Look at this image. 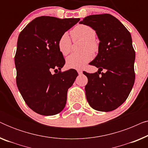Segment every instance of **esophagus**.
<instances>
[{"label":"esophagus","mask_w":148,"mask_h":148,"mask_svg":"<svg viewBox=\"0 0 148 148\" xmlns=\"http://www.w3.org/2000/svg\"><path fill=\"white\" fill-rule=\"evenodd\" d=\"M77 72H78L79 75H82V74L83 73L82 71V70H80V69H78V70H77Z\"/></svg>","instance_id":"esophagus-1"}]
</instances>
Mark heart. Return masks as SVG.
I'll return each mask as SVG.
<instances>
[{
	"label": "heart",
	"instance_id": "obj_1",
	"mask_svg": "<svg viewBox=\"0 0 148 148\" xmlns=\"http://www.w3.org/2000/svg\"><path fill=\"white\" fill-rule=\"evenodd\" d=\"M73 40H84L82 50H86L83 52L73 53L69 56L66 60V65L71 69H79L84 67L88 62L93 58V52L98 50V44L95 42L96 32L90 26L86 25H78L75 27L71 32ZM58 48L62 55H67L71 50V40L68 34L64 33L60 36L58 42Z\"/></svg>",
	"mask_w": 148,
	"mask_h": 148
}]
</instances>
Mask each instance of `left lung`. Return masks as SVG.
Returning a JSON list of instances; mask_svg holds the SVG:
<instances>
[{"instance_id":"8db88e82","label":"left lung","mask_w":148,"mask_h":148,"mask_svg":"<svg viewBox=\"0 0 148 148\" xmlns=\"http://www.w3.org/2000/svg\"><path fill=\"white\" fill-rule=\"evenodd\" d=\"M79 23L94 29L100 41L98 53L90 63L98 68V72H84L88 79L87 100L94 110H114L127 100L135 82V52L131 34L110 14L89 15ZM102 69L106 72L101 74Z\"/></svg>"}]
</instances>
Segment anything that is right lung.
Masks as SVG:
<instances>
[{"instance_id": "add662e5", "label": "right lung", "mask_w": 148, "mask_h": 148, "mask_svg": "<svg viewBox=\"0 0 148 148\" xmlns=\"http://www.w3.org/2000/svg\"><path fill=\"white\" fill-rule=\"evenodd\" d=\"M79 20L41 16L19 34L15 56L17 86L27 106L38 114L52 116L65 106L68 89L78 73L73 69L60 72L65 60L58 42ZM53 69L58 71L54 75Z\"/></svg>"}]
</instances>
